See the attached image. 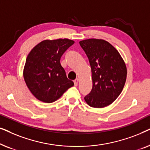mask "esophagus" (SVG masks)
Returning <instances> with one entry per match:
<instances>
[{
	"mask_svg": "<svg viewBox=\"0 0 150 150\" xmlns=\"http://www.w3.org/2000/svg\"><path fill=\"white\" fill-rule=\"evenodd\" d=\"M74 85L75 86H77L78 85V83H79V79H76V80H74Z\"/></svg>",
	"mask_w": 150,
	"mask_h": 150,
	"instance_id": "obj_1",
	"label": "esophagus"
}]
</instances>
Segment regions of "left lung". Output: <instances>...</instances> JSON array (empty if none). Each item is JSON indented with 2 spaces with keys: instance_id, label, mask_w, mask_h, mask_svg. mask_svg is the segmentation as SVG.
Listing matches in <instances>:
<instances>
[{
  "instance_id": "1",
  "label": "left lung",
  "mask_w": 150,
  "mask_h": 150,
  "mask_svg": "<svg viewBox=\"0 0 150 150\" xmlns=\"http://www.w3.org/2000/svg\"><path fill=\"white\" fill-rule=\"evenodd\" d=\"M89 59L93 87L85 97L93 108L110 105L122 93L126 81V64L117 50L110 43L99 39L79 42Z\"/></svg>"
}]
</instances>
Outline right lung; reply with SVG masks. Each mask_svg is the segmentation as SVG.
<instances>
[{
	"instance_id": "add662e5",
	"label": "right lung",
	"mask_w": 150,
	"mask_h": 150,
	"mask_svg": "<svg viewBox=\"0 0 150 150\" xmlns=\"http://www.w3.org/2000/svg\"><path fill=\"white\" fill-rule=\"evenodd\" d=\"M74 44L69 39L46 40L30 50L23 76L28 88L38 100L51 103L74 86L60 63L61 56Z\"/></svg>"
}]
</instances>
